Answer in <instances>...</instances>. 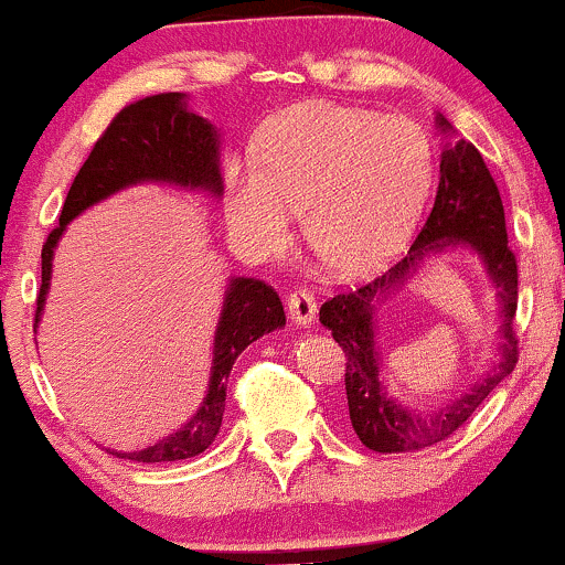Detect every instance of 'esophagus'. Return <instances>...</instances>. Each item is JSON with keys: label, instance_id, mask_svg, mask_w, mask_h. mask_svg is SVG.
Returning a JSON list of instances; mask_svg holds the SVG:
<instances>
[{"label": "esophagus", "instance_id": "1", "mask_svg": "<svg viewBox=\"0 0 565 565\" xmlns=\"http://www.w3.org/2000/svg\"><path fill=\"white\" fill-rule=\"evenodd\" d=\"M287 310H289V318L297 326H310L318 316V302H316V297H312V291L300 287L289 295Z\"/></svg>", "mask_w": 565, "mask_h": 565}]
</instances>
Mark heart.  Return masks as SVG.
I'll return each instance as SVG.
<instances>
[{
  "instance_id": "obj_1",
  "label": "heart",
  "mask_w": 565,
  "mask_h": 565,
  "mask_svg": "<svg viewBox=\"0 0 565 565\" xmlns=\"http://www.w3.org/2000/svg\"><path fill=\"white\" fill-rule=\"evenodd\" d=\"M434 179L437 154L418 124L310 102L268 120L257 166L231 162L223 213L249 253L268 257L287 247L302 210L318 260L360 276L405 247Z\"/></svg>"
}]
</instances>
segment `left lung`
<instances>
[{"mask_svg": "<svg viewBox=\"0 0 565 565\" xmlns=\"http://www.w3.org/2000/svg\"><path fill=\"white\" fill-rule=\"evenodd\" d=\"M437 128L447 136L439 160V186L424 228L411 253L376 281L331 297L321 308V323L348 358L344 390L352 429L369 450L411 452L437 445L455 434L487 394L519 363V339L513 334L515 305H519V265L508 247L505 210L492 173L471 141L455 136L450 120L437 115ZM468 248L480 257L482 267L499 291L501 329L493 365L475 380L452 404L418 412L394 398L383 382V359L375 348V310L426 259L450 248Z\"/></svg>", "mask_w": 565, "mask_h": 565, "instance_id": "1", "label": "left lung"}]
</instances>
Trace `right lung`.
<instances>
[{
    "label": "right lung",
    "mask_w": 565,
    "mask_h": 565,
    "mask_svg": "<svg viewBox=\"0 0 565 565\" xmlns=\"http://www.w3.org/2000/svg\"><path fill=\"white\" fill-rule=\"evenodd\" d=\"M189 97L181 92L154 94L128 105L113 118L99 136L65 196L60 226L46 236L42 249V289L36 300V321H42L46 295L52 281V257L63 239L67 223L84 210L107 196L139 183H168V186L223 194L221 175V134L207 118L189 110ZM287 323L284 305L274 287L260 278L231 276L223 291L221 318L213 339V365H210L207 394L181 429L141 447V450H110L115 458L136 463H168V460L194 458L213 445L226 411V386L234 360L247 344Z\"/></svg>",
    "instance_id": "obj_1"
}]
</instances>
